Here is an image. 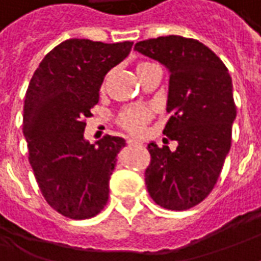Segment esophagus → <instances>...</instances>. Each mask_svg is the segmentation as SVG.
Instances as JSON below:
<instances>
[{"label": "esophagus", "instance_id": "obj_1", "mask_svg": "<svg viewBox=\"0 0 261 261\" xmlns=\"http://www.w3.org/2000/svg\"><path fill=\"white\" fill-rule=\"evenodd\" d=\"M127 144H128V145H141V141L134 140V138H130V140H127Z\"/></svg>", "mask_w": 261, "mask_h": 261}]
</instances>
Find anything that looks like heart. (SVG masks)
I'll use <instances>...</instances> for the list:
<instances>
[{"mask_svg":"<svg viewBox=\"0 0 261 261\" xmlns=\"http://www.w3.org/2000/svg\"><path fill=\"white\" fill-rule=\"evenodd\" d=\"M149 65H152V63H149V62H140V63H137V73L141 72L143 69H145ZM105 83L106 82H103V86H105ZM152 114H154V110L149 106H134V107H128V109H125V110L120 113L118 123L128 133L140 134V133L144 131L147 123L152 118Z\"/></svg>","mask_w":261,"mask_h":261,"instance_id":"b5f03b06","label":"heart"}]
</instances>
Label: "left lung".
<instances>
[{
	"instance_id": "1",
	"label": "left lung",
	"mask_w": 261,
	"mask_h": 261,
	"mask_svg": "<svg viewBox=\"0 0 261 261\" xmlns=\"http://www.w3.org/2000/svg\"><path fill=\"white\" fill-rule=\"evenodd\" d=\"M137 52L169 70L164 134L178 147L149 143L145 185L156 205L187 211L212 192L232 143L236 118L232 77L225 63L196 39L178 35L137 42Z\"/></svg>"
}]
</instances>
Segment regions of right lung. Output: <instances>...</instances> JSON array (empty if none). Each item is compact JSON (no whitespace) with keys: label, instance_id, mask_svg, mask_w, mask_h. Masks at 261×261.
<instances>
[{"label":"right lung","instance_id":"right-lung-1","mask_svg":"<svg viewBox=\"0 0 261 261\" xmlns=\"http://www.w3.org/2000/svg\"><path fill=\"white\" fill-rule=\"evenodd\" d=\"M133 42L67 39L49 52L29 82L23 105L28 160L50 207L69 219L96 216L109 200V181L125 141L85 140L107 72L128 56Z\"/></svg>","mask_w":261,"mask_h":261}]
</instances>
